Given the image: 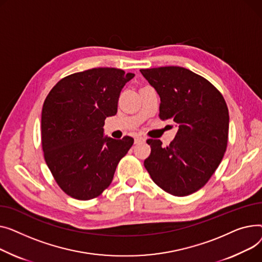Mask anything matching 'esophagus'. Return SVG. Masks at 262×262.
I'll list each match as a JSON object with an SVG mask.
<instances>
[{
	"mask_svg": "<svg viewBox=\"0 0 262 262\" xmlns=\"http://www.w3.org/2000/svg\"><path fill=\"white\" fill-rule=\"evenodd\" d=\"M134 141H135V144H138V143H143V142H145V138H144L143 136H141V135H137V136H135Z\"/></svg>",
	"mask_w": 262,
	"mask_h": 262,
	"instance_id": "34e87169",
	"label": "esophagus"
}]
</instances>
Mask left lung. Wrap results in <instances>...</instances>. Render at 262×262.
I'll list each match as a JSON object with an SVG mask.
<instances>
[{"mask_svg": "<svg viewBox=\"0 0 262 262\" xmlns=\"http://www.w3.org/2000/svg\"><path fill=\"white\" fill-rule=\"evenodd\" d=\"M161 97L160 118L179 127L167 147L147 140L144 165L164 191L185 196L201 189L220 165L227 147L229 116L222 94L204 77L181 67L141 70Z\"/></svg>", "mask_w": 262, "mask_h": 262, "instance_id": "left-lung-1", "label": "left lung"}]
</instances>
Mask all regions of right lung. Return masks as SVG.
Listing matches in <instances>:
<instances>
[{
  "instance_id": "add662e5",
  "label": "right lung",
  "mask_w": 262,
  "mask_h": 262,
  "mask_svg": "<svg viewBox=\"0 0 262 262\" xmlns=\"http://www.w3.org/2000/svg\"><path fill=\"white\" fill-rule=\"evenodd\" d=\"M134 74L98 68L69 75L46 96L41 142L46 165L68 195L86 201L109 187L134 140L103 137L104 119L117 112L120 92Z\"/></svg>"
}]
</instances>
